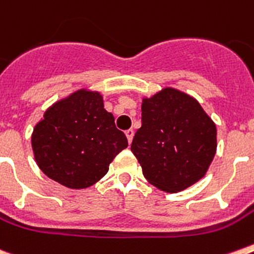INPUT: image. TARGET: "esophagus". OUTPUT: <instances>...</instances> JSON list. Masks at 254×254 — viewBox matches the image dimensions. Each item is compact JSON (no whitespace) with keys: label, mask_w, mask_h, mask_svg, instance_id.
<instances>
[{"label":"esophagus","mask_w":254,"mask_h":254,"mask_svg":"<svg viewBox=\"0 0 254 254\" xmlns=\"http://www.w3.org/2000/svg\"><path fill=\"white\" fill-rule=\"evenodd\" d=\"M125 135H127V142H129V143H131V140H133V137H134L133 129H127V130L125 131Z\"/></svg>","instance_id":"1"}]
</instances>
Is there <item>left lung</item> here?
<instances>
[{
	"label": "left lung",
	"instance_id": "obj_1",
	"mask_svg": "<svg viewBox=\"0 0 254 254\" xmlns=\"http://www.w3.org/2000/svg\"><path fill=\"white\" fill-rule=\"evenodd\" d=\"M216 135V125L193 98L167 87L142 103V127L130 148L151 185L178 192L206 173Z\"/></svg>",
	"mask_w": 254,
	"mask_h": 254
}]
</instances>
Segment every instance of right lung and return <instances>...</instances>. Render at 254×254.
I'll return each mask as SVG.
<instances>
[{"mask_svg": "<svg viewBox=\"0 0 254 254\" xmlns=\"http://www.w3.org/2000/svg\"><path fill=\"white\" fill-rule=\"evenodd\" d=\"M127 147L125 134L104 110L102 95L78 90L49 108L32 134L37 165L68 189H85L108 172Z\"/></svg>", "mask_w": 254, "mask_h": 254, "instance_id": "right-lung-1", "label": "right lung"}]
</instances>
